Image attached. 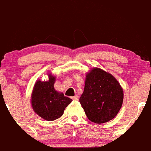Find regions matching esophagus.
I'll use <instances>...</instances> for the list:
<instances>
[{"label": "esophagus", "instance_id": "obj_1", "mask_svg": "<svg viewBox=\"0 0 151 151\" xmlns=\"http://www.w3.org/2000/svg\"><path fill=\"white\" fill-rule=\"evenodd\" d=\"M72 99H73V100L77 101V100H78V95H76V96H73V97H72Z\"/></svg>", "mask_w": 151, "mask_h": 151}]
</instances>
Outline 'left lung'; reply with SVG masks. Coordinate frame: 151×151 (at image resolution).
I'll use <instances>...</instances> for the list:
<instances>
[{
  "label": "left lung",
  "mask_w": 151,
  "mask_h": 151,
  "mask_svg": "<svg viewBox=\"0 0 151 151\" xmlns=\"http://www.w3.org/2000/svg\"><path fill=\"white\" fill-rule=\"evenodd\" d=\"M123 101V88L112 75L100 68H91L86 74L85 89L79 99L90 121L103 124L112 120Z\"/></svg>",
  "instance_id": "obj_1"
}]
</instances>
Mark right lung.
<instances>
[{"label":"right lung","instance_id":"right-lung-1","mask_svg":"<svg viewBox=\"0 0 151 151\" xmlns=\"http://www.w3.org/2000/svg\"><path fill=\"white\" fill-rule=\"evenodd\" d=\"M46 81L37 80L31 93V106L34 112L45 121H52L63 115L66 107L72 102L63 93L54 88L56 77L48 73Z\"/></svg>","mask_w":151,"mask_h":151}]
</instances>
